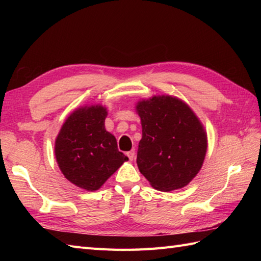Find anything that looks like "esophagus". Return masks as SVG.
I'll use <instances>...</instances> for the list:
<instances>
[{
  "label": "esophagus",
  "mask_w": 261,
  "mask_h": 261,
  "mask_svg": "<svg viewBox=\"0 0 261 261\" xmlns=\"http://www.w3.org/2000/svg\"><path fill=\"white\" fill-rule=\"evenodd\" d=\"M126 156L129 157V159H130V160H134V158H135V150L127 151V152H126Z\"/></svg>",
  "instance_id": "esophagus-1"
}]
</instances>
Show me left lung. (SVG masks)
<instances>
[{
    "label": "left lung",
    "mask_w": 261,
    "mask_h": 261,
    "mask_svg": "<svg viewBox=\"0 0 261 261\" xmlns=\"http://www.w3.org/2000/svg\"><path fill=\"white\" fill-rule=\"evenodd\" d=\"M142 138L137 164L158 191L170 192L190 184L201 170L207 150L202 122L180 98L153 95L136 105Z\"/></svg>",
    "instance_id": "1"
}]
</instances>
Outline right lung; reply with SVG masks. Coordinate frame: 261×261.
<instances>
[{
  "label": "right lung",
  "instance_id": "right-lung-1",
  "mask_svg": "<svg viewBox=\"0 0 261 261\" xmlns=\"http://www.w3.org/2000/svg\"><path fill=\"white\" fill-rule=\"evenodd\" d=\"M108 110L101 104L73 111L55 141V156L65 178L88 192L98 188L129 160L105 129Z\"/></svg>",
  "mask_w": 261,
  "mask_h": 261
}]
</instances>
